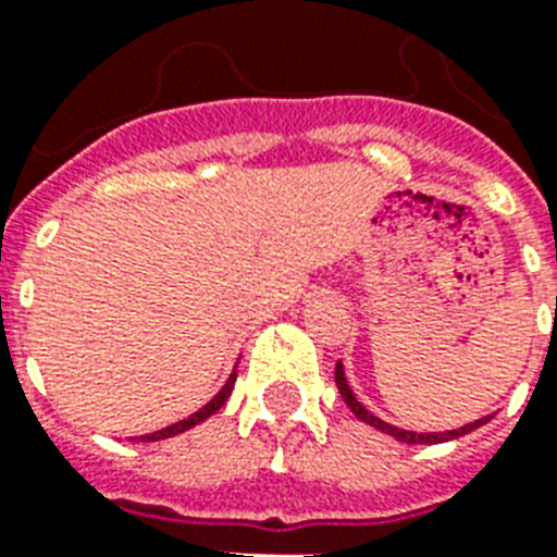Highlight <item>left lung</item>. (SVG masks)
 <instances>
[{
	"mask_svg": "<svg viewBox=\"0 0 557 557\" xmlns=\"http://www.w3.org/2000/svg\"><path fill=\"white\" fill-rule=\"evenodd\" d=\"M335 384H338V393L341 398L347 401V407L352 410V413L361 419V422H367L370 428H375V431L387 433V436H393V440L398 442H407V445H433V442H448V440H457V436H466V433L476 431L480 424L488 422V416L485 419H474L471 424H462V428H457V431H445V433H416V431H401V428H393V424H387L384 419H379V416H372L370 410H367L361 401L356 398V393H352V387L347 384V375H344V364H335Z\"/></svg>",
	"mask_w": 557,
	"mask_h": 557,
	"instance_id": "1",
	"label": "left lung"
}]
</instances>
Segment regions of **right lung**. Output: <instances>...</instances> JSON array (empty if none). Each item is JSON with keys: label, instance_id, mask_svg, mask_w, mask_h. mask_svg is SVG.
Masks as SVG:
<instances>
[{"label": "right lung", "instance_id": "add662e5", "mask_svg": "<svg viewBox=\"0 0 557 557\" xmlns=\"http://www.w3.org/2000/svg\"><path fill=\"white\" fill-rule=\"evenodd\" d=\"M234 381H236V370L231 372V379L225 381V387L219 389L216 396L210 398L208 405L199 407V410H196V413H190V416H187V419H182V422L168 424V428H161V431H156V433H147V436H141V442L170 440V436H178V433L190 431V428H196V424H199V422H205V419H208V416H213V413H216V410H219V407L225 405L227 396H231V389H234ZM133 442H138V436H133Z\"/></svg>", "mask_w": 557, "mask_h": 557}]
</instances>
